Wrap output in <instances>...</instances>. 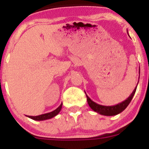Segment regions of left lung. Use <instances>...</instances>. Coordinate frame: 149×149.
Masks as SVG:
<instances>
[{
  "label": "left lung",
  "instance_id": "8db88e82",
  "mask_svg": "<svg viewBox=\"0 0 149 149\" xmlns=\"http://www.w3.org/2000/svg\"><path fill=\"white\" fill-rule=\"evenodd\" d=\"M137 87V86H136ZM136 87L133 91L132 93L131 94V95L124 102H121L117 105L115 106H111V107H107V106H102L100 105V104L95 103L93 101H92L89 98V97L86 95L87 97V100H88V103L89 104L91 109L95 111H96L99 113L102 114V115L104 116H115L117 115V114L120 113L124 111L125 109L127 108V107L129 105V104L130 103L131 100H132L133 97H134L135 92H136Z\"/></svg>",
  "mask_w": 149,
  "mask_h": 149
}]
</instances>
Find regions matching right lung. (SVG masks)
Listing matches in <instances>:
<instances>
[{
  "instance_id": "1",
  "label": "right lung",
  "mask_w": 149,
  "mask_h": 149,
  "mask_svg": "<svg viewBox=\"0 0 149 149\" xmlns=\"http://www.w3.org/2000/svg\"><path fill=\"white\" fill-rule=\"evenodd\" d=\"M61 107H62V104H61V105L59 106V107H58L57 109H55V110L53 111L50 112V113H47L42 114V115L37 116H28V117L30 118L33 119V120H44L52 118L54 117V116H57V114L59 113V111H61Z\"/></svg>"
}]
</instances>
